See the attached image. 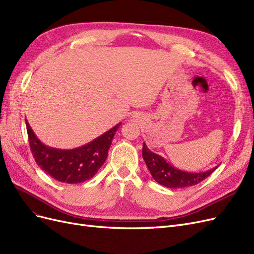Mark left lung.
Here are the masks:
<instances>
[{"instance_id":"obj_1","label":"left lung","mask_w":254,"mask_h":254,"mask_svg":"<svg viewBox=\"0 0 254 254\" xmlns=\"http://www.w3.org/2000/svg\"><path fill=\"white\" fill-rule=\"evenodd\" d=\"M142 156L152 178L161 186L168 189H183L195 186L209 177L218 167L217 165L209 171L200 173L181 171L168 163L163 157L152 152L145 143H143Z\"/></svg>"}]
</instances>
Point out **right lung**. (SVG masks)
Returning a JSON list of instances; mask_svg holds the SVG:
<instances>
[{"label": "right lung", "mask_w": 254, "mask_h": 254, "mask_svg": "<svg viewBox=\"0 0 254 254\" xmlns=\"http://www.w3.org/2000/svg\"><path fill=\"white\" fill-rule=\"evenodd\" d=\"M30 149L36 163L52 178L76 184L91 179L105 163L112 139L121 123L93 141L73 149H59L43 144L25 119Z\"/></svg>", "instance_id": "add662e5"}]
</instances>
